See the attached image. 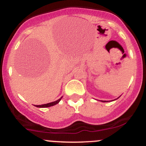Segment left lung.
<instances>
[{"label": "left lung", "instance_id": "obj_1", "mask_svg": "<svg viewBox=\"0 0 146 146\" xmlns=\"http://www.w3.org/2000/svg\"><path fill=\"white\" fill-rule=\"evenodd\" d=\"M115 100H116V99H115ZM101 101L102 102H108V101H106V100H101ZM109 101H110V100H109ZM112 101H113V100H112Z\"/></svg>", "mask_w": 146, "mask_h": 146}]
</instances>
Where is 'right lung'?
<instances>
[{"mask_svg":"<svg viewBox=\"0 0 146 146\" xmlns=\"http://www.w3.org/2000/svg\"><path fill=\"white\" fill-rule=\"evenodd\" d=\"M61 97L60 98H59L58 100H56V101L54 102H51V103H46V104H43V105H35V107H38V108H48V107H50V106H55V105L58 104V103H59V102L60 101V100L62 99Z\"/></svg>","mask_w":146,"mask_h":146,"instance_id":"right-lung-1","label":"right lung"}]
</instances>
